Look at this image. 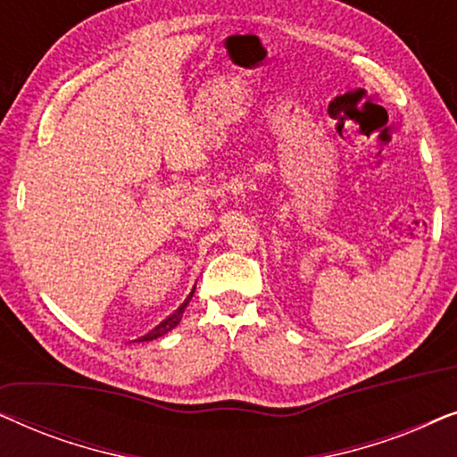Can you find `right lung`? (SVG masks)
<instances>
[{
  "label": "right lung",
  "instance_id": "right-lung-1",
  "mask_svg": "<svg viewBox=\"0 0 457 457\" xmlns=\"http://www.w3.org/2000/svg\"><path fill=\"white\" fill-rule=\"evenodd\" d=\"M193 293H195V289H193L191 293H189V297L185 299L183 302V305H180L179 310H174V314H170L166 318V320H162L158 327H155L154 330H149L147 335H143V337H139V339L137 341H152V339H158V337H162V335H166L168 330H172L174 327H177V324L180 322V318H183V312H185V308L187 305H189V302H191V297H193Z\"/></svg>",
  "mask_w": 457,
  "mask_h": 457
}]
</instances>
